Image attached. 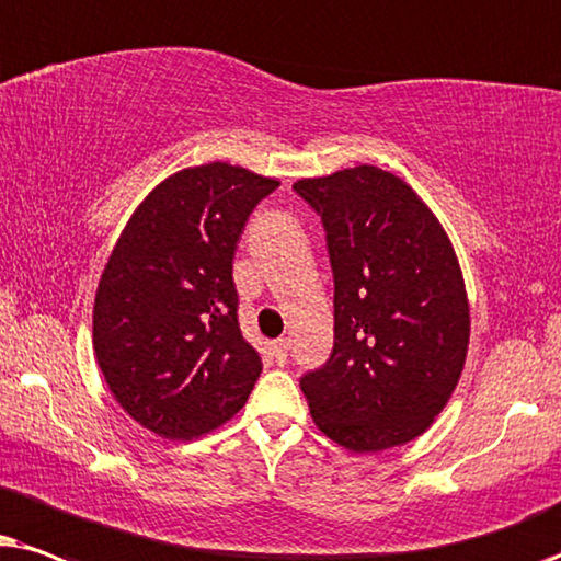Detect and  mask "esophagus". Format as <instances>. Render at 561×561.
<instances>
[{
    "mask_svg": "<svg viewBox=\"0 0 561 561\" xmlns=\"http://www.w3.org/2000/svg\"><path fill=\"white\" fill-rule=\"evenodd\" d=\"M272 356L276 364H287V356H289V341L287 339H279L272 343Z\"/></svg>",
    "mask_w": 561,
    "mask_h": 561,
    "instance_id": "1",
    "label": "esophagus"
}]
</instances>
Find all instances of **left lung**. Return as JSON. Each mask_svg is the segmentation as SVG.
Masks as SVG:
<instances>
[{
	"mask_svg": "<svg viewBox=\"0 0 561 561\" xmlns=\"http://www.w3.org/2000/svg\"><path fill=\"white\" fill-rule=\"evenodd\" d=\"M333 268V351L300 377L312 421L351 451L413 442L465 369L469 302L449 236L400 176L354 167L300 179Z\"/></svg>",
	"mask_w": 561,
	"mask_h": 561,
	"instance_id": "left-lung-1",
	"label": "left lung"
}]
</instances>
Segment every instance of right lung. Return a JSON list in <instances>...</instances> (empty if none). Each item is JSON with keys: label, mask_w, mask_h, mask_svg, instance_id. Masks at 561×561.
<instances>
[{"label": "right lung", "mask_w": 561, "mask_h": 561, "mask_svg": "<svg viewBox=\"0 0 561 561\" xmlns=\"http://www.w3.org/2000/svg\"><path fill=\"white\" fill-rule=\"evenodd\" d=\"M279 182L215 161L148 194L94 297V354L133 421L190 442L230 421L261 375L241 335L233 259L245 220Z\"/></svg>", "instance_id": "obj_1"}]
</instances>
